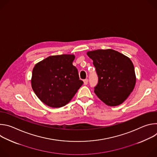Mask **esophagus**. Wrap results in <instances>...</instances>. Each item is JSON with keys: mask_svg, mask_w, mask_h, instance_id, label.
Segmentation results:
<instances>
[{"mask_svg": "<svg viewBox=\"0 0 157 157\" xmlns=\"http://www.w3.org/2000/svg\"><path fill=\"white\" fill-rule=\"evenodd\" d=\"M87 82H88V79H86L84 80V85H87Z\"/></svg>", "mask_w": 157, "mask_h": 157, "instance_id": "esophagus-1", "label": "esophagus"}]
</instances>
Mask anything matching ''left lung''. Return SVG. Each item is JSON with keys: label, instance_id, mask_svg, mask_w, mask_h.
<instances>
[{"label": "left lung", "instance_id": "8db88e82", "mask_svg": "<svg viewBox=\"0 0 157 157\" xmlns=\"http://www.w3.org/2000/svg\"><path fill=\"white\" fill-rule=\"evenodd\" d=\"M87 55L93 59L99 78L94 87L96 96L109 106L123 103L136 83L135 70L130 59L112 49L89 51Z\"/></svg>", "mask_w": 157, "mask_h": 157}]
</instances>
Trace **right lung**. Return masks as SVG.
Listing matches in <instances>:
<instances>
[{
    "label": "right lung",
    "mask_w": 157,
    "mask_h": 157,
    "mask_svg": "<svg viewBox=\"0 0 157 157\" xmlns=\"http://www.w3.org/2000/svg\"><path fill=\"white\" fill-rule=\"evenodd\" d=\"M74 55L47 57L37 63L32 71V87L40 100L51 107L64 106L75 96L83 81L73 65Z\"/></svg>",
    "instance_id": "1"
}]
</instances>
